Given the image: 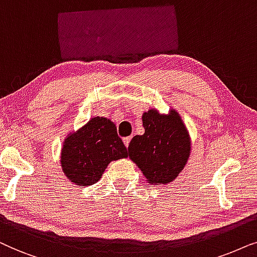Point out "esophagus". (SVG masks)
Instances as JSON below:
<instances>
[{
  "label": "esophagus",
  "mask_w": 257,
  "mask_h": 257,
  "mask_svg": "<svg viewBox=\"0 0 257 257\" xmlns=\"http://www.w3.org/2000/svg\"><path fill=\"white\" fill-rule=\"evenodd\" d=\"M131 140H132V136H128V138L123 139V143H124L125 147L129 146V143H131Z\"/></svg>",
  "instance_id": "esophagus-1"
}]
</instances>
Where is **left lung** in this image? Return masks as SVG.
I'll return each mask as SVG.
<instances>
[{
	"mask_svg": "<svg viewBox=\"0 0 257 257\" xmlns=\"http://www.w3.org/2000/svg\"><path fill=\"white\" fill-rule=\"evenodd\" d=\"M145 134L136 135L128 147L129 157L138 164L149 183L172 182L186 166L190 140L175 110L160 115L155 109L142 115Z\"/></svg>",
	"mask_w": 257,
	"mask_h": 257,
	"instance_id": "obj_1",
	"label": "left lung"
}]
</instances>
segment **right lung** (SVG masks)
<instances>
[{
	"instance_id": "1",
	"label": "right lung",
	"mask_w": 257,
	"mask_h": 257,
	"mask_svg": "<svg viewBox=\"0 0 257 257\" xmlns=\"http://www.w3.org/2000/svg\"><path fill=\"white\" fill-rule=\"evenodd\" d=\"M128 156L116 125L105 117H93L64 141L61 164L68 179L78 186H90L101 179L111 161Z\"/></svg>"
}]
</instances>
